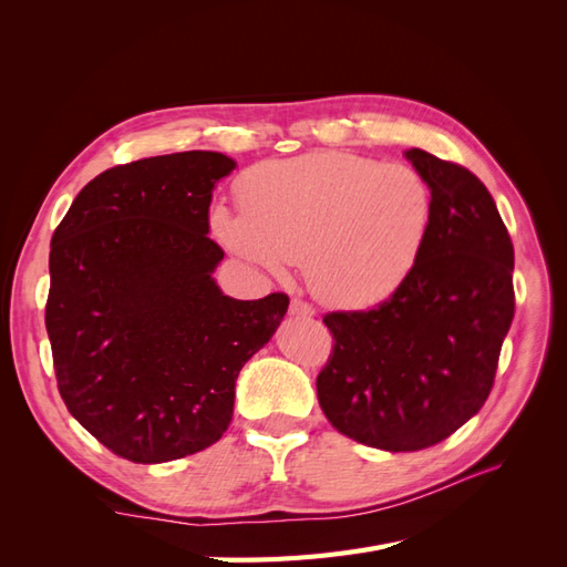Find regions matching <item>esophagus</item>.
Returning <instances> with one entry per match:
<instances>
[{"instance_id": "1", "label": "esophagus", "mask_w": 567, "mask_h": 567, "mask_svg": "<svg viewBox=\"0 0 567 567\" xmlns=\"http://www.w3.org/2000/svg\"><path fill=\"white\" fill-rule=\"evenodd\" d=\"M288 312H290V317H302V319H307V317H315V307H312L310 302L300 300V298H293V300H290Z\"/></svg>"}]
</instances>
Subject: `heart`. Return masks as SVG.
I'll return each instance as SVG.
<instances>
[{"instance_id":"1","label":"heart","mask_w":567,"mask_h":567,"mask_svg":"<svg viewBox=\"0 0 567 567\" xmlns=\"http://www.w3.org/2000/svg\"><path fill=\"white\" fill-rule=\"evenodd\" d=\"M236 196L241 213H210L217 241L274 274L305 262L312 293L350 310L398 293L433 221L431 186L414 167L346 151L257 163Z\"/></svg>"}]
</instances>
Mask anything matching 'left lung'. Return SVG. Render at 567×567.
<instances>
[{
	"label": "left lung",
	"instance_id": "8db88e82",
	"mask_svg": "<svg viewBox=\"0 0 567 567\" xmlns=\"http://www.w3.org/2000/svg\"><path fill=\"white\" fill-rule=\"evenodd\" d=\"M431 186L416 269L369 312H331L333 354L317 375L326 419L385 452L447 440L489 398L511 329L513 244L485 184L423 148L404 151Z\"/></svg>",
	"mask_w": 567,
	"mask_h": 567
}]
</instances>
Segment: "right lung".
Instances as JSON below:
<instances>
[{
  "label": "right lung",
  "instance_id": "1",
  "mask_svg": "<svg viewBox=\"0 0 567 567\" xmlns=\"http://www.w3.org/2000/svg\"><path fill=\"white\" fill-rule=\"evenodd\" d=\"M236 161L182 151L117 165L75 196L51 236L47 333L68 411L113 454L165 463L215 444L236 379L288 310L236 300L210 200Z\"/></svg>",
  "mask_w": 567,
  "mask_h": 567
}]
</instances>
